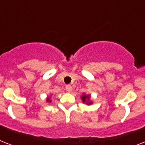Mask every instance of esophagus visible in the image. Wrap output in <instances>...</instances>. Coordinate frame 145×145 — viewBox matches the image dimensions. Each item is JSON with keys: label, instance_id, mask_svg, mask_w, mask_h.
<instances>
[{"label": "esophagus", "instance_id": "obj_1", "mask_svg": "<svg viewBox=\"0 0 145 145\" xmlns=\"http://www.w3.org/2000/svg\"><path fill=\"white\" fill-rule=\"evenodd\" d=\"M65 89L67 90V92L71 93V92L72 91V86H71V85H67V86H65Z\"/></svg>", "mask_w": 145, "mask_h": 145}]
</instances>
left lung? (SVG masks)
<instances>
[{
	"instance_id": "1",
	"label": "left lung",
	"mask_w": 145,
	"mask_h": 145,
	"mask_svg": "<svg viewBox=\"0 0 145 145\" xmlns=\"http://www.w3.org/2000/svg\"><path fill=\"white\" fill-rule=\"evenodd\" d=\"M81 99H82V100H83V101H84V102H85L86 100H87V101H89V95H84L83 96L81 97ZM86 104H88L89 105V104H91V102H88V101H87V103Z\"/></svg>"
}]
</instances>
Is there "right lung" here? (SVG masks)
<instances>
[{
    "label": "right lung",
    "instance_id": "1",
    "mask_svg": "<svg viewBox=\"0 0 145 145\" xmlns=\"http://www.w3.org/2000/svg\"><path fill=\"white\" fill-rule=\"evenodd\" d=\"M47 101H50H50H51V100H50V99L48 98V99H47Z\"/></svg>",
    "mask_w": 145,
    "mask_h": 145
}]
</instances>
